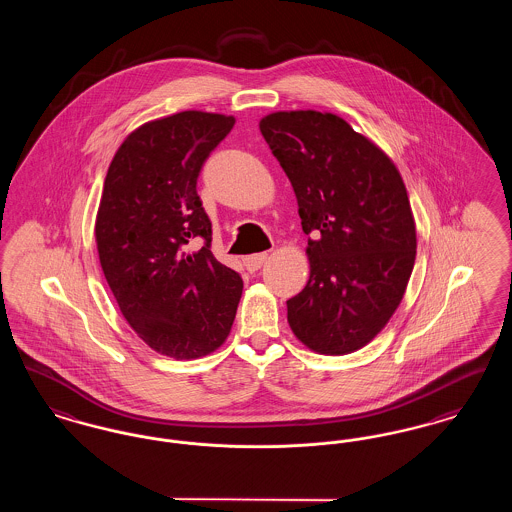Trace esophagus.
<instances>
[{
    "mask_svg": "<svg viewBox=\"0 0 512 512\" xmlns=\"http://www.w3.org/2000/svg\"><path fill=\"white\" fill-rule=\"evenodd\" d=\"M267 253H255V255H247L244 257V267L249 270V272H255V270H259V268L263 267V263L267 261Z\"/></svg>",
    "mask_w": 512,
    "mask_h": 512,
    "instance_id": "34e87169",
    "label": "esophagus"
}]
</instances>
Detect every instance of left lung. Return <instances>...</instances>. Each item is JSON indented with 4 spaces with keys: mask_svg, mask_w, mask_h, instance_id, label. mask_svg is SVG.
<instances>
[{
    "mask_svg": "<svg viewBox=\"0 0 512 512\" xmlns=\"http://www.w3.org/2000/svg\"><path fill=\"white\" fill-rule=\"evenodd\" d=\"M292 182L311 276L288 299L297 340L345 355L399 307L416 257L409 195L390 157L332 113L278 111L259 122Z\"/></svg>",
    "mask_w": 512,
    "mask_h": 512,
    "instance_id": "left-lung-1",
    "label": "left lung"
}]
</instances>
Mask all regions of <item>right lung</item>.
<instances>
[{
	"label": "right lung",
	"instance_id": "add662e5",
	"mask_svg": "<svg viewBox=\"0 0 512 512\" xmlns=\"http://www.w3.org/2000/svg\"><path fill=\"white\" fill-rule=\"evenodd\" d=\"M236 119L182 111L126 136L103 182L99 263L122 317L151 349L197 359L230 334L242 276L211 253V220L197 176ZM204 247L194 256L185 245Z\"/></svg>",
	"mask_w": 512,
	"mask_h": 512
}]
</instances>
